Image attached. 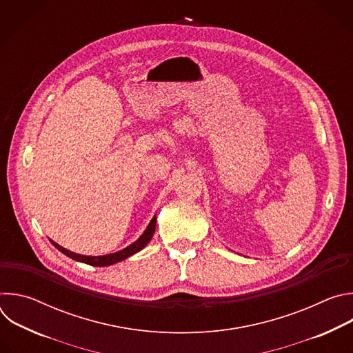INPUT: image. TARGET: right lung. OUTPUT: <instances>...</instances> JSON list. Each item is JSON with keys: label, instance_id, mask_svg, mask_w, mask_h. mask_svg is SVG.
Returning a JSON list of instances; mask_svg holds the SVG:
<instances>
[{"label": "right lung", "instance_id": "1", "mask_svg": "<svg viewBox=\"0 0 353 353\" xmlns=\"http://www.w3.org/2000/svg\"><path fill=\"white\" fill-rule=\"evenodd\" d=\"M155 228H157V215L150 219L149 225L146 226V229L143 230V233L139 236L138 240H135L132 244H130L128 247L117 251V253H112V254H105V256H82V254H77V253H72V251L61 247L60 244H57L56 241L50 240L52 241V244L60 250L63 254H65L67 257L75 260V261H79V263H83V264H88V265H93V267H108V265H112V264H116V263H120L131 256H134L135 253H138V251H141L149 241L150 239H152L154 233H155Z\"/></svg>", "mask_w": 353, "mask_h": 353}]
</instances>
